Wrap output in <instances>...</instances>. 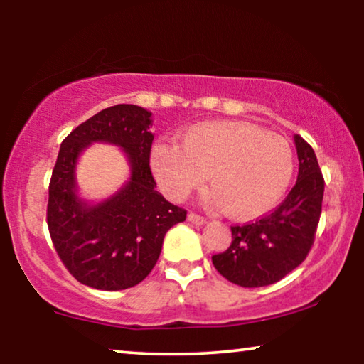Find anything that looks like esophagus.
Segmentation results:
<instances>
[{
  "mask_svg": "<svg viewBox=\"0 0 364 364\" xmlns=\"http://www.w3.org/2000/svg\"><path fill=\"white\" fill-rule=\"evenodd\" d=\"M188 222L196 223V225H203V223H205L207 220L203 217L197 215V213H188Z\"/></svg>",
  "mask_w": 364,
  "mask_h": 364,
  "instance_id": "34e87169",
  "label": "esophagus"
}]
</instances>
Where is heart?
Masks as SVG:
<instances>
[{"label": "heart", "mask_w": 364, "mask_h": 364, "mask_svg": "<svg viewBox=\"0 0 364 364\" xmlns=\"http://www.w3.org/2000/svg\"><path fill=\"white\" fill-rule=\"evenodd\" d=\"M151 168L172 200L186 198L208 173L210 200L228 217L248 220L270 212L285 196L295 154L285 137L253 124L210 121L188 127L182 144H154Z\"/></svg>", "instance_id": "b5f03b06"}]
</instances>
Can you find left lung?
<instances>
[{
	"label": "left lung",
	"instance_id": "1",
	"mask_svg": "<svg viewBox=\"0 0 364 364\" xmlns=\"http://www.w3.org/2000/svg\"><path fill=\"white\" fill-rule=\"evenodd\" d=\"M298 178L285 200L260 220L232 227V243L212 257L228 282L245 288L277 283L305 260L321 215L323 181L315 151L295 136Z\"/></svg>",
	"mask_w": 364,
	"mask_h": 364
}]
</instances>
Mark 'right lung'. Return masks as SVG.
I'll list each match as a JSON object with an SVG mask.
<instances>
[{
    "label": "right lung",
    "mask_w": 364,
    "mask_h": 364,
    "mask_svg": "<svg viewBox=\"0 0 364 364\" xmlns=\"http://www.w3.org/2000/svg\"><path fill=\"white\" fill-rule=\"evenodd\" d=\"M152 112L117 104L97 112L64 139L49 182L48 228L69 273L96 290L136 287L161 255L164 237L187 212L156 191L149 157L154 141ZM96 141L123 149L129 162L128 182L97 204L77 192L78 156Z\"/></svg>",
    "instance_id": "right-lung-1"
}]
</instances>
